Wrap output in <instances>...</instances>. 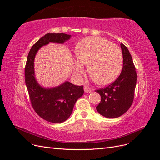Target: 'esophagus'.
I'll list each match as a JSON object with an SVG mask.
<instances>
[{"label":"esophagus","instance_id":"esophagus-1","mask_svg":"<svg viewBox=\"0 0 160 160\" xmlns=\"http://www.w3.org/2000/svg\"><path fill=\"white\" fill-rule=\"evenodd\" d=\"M84 91L85 92V93H92V89H90V88H89L88 87H86V86H85L84 87Z\"/></svg>","mask_w":160,"mask_h":160}]
</instances>
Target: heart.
<instances>
[{"instance_id":"1","label":"heart","mask_w":160,"mask_h":160,"mask_svg":"<svg viewBox=\"0 0 160 160\" xmlns=\"http://www.w3.org/2000/svg\"><path fill=\"white\" fill-rule=\"evenodd\" d=\"M76 53L73 69L79 78L84 72L85 65L92 79L99 85H106L117 78L122 69V50L105 38L96 37L83 38L77 45Z\"/></svg>"}]
</instances>
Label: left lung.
Masks as SVG:
<instances>
[{"label":"left lung","mask_w":160,"mask_h":160,"mask_svg":"<svg viewBox=\"0 0 160 160\" xmlns=\"http://www.w3.org/2000/svg\"><path fill=\"white\" fill-rule=\"evenodd\" d=\"M120 45L123 59L122 72L113 83L95 91L101 98L97 111L107 118H119L126 112L133 103L136 86L137 74L132 55L123 44Z\"/></svg>","instance_id":"1"}]
</instances>
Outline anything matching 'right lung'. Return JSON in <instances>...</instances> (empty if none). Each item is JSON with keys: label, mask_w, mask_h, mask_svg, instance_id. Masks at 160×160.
I'll use <instances>...</instances> for the list:
<instances>
[{"label": "right lung", "mask_w": 160, "mask_h": 160, "mask_svg": "<svg viewBox=\"0 0 160 160\" xmlns=\"http://www.w3.org/2000/svg\"><path fill=\"white\" fill-rule=\"evenodd\" d=\"M71 37L65 33H47L33 45L27 57L25 83L32 106L41 118L51 123H62L69 118L77 100L83 95V86L66 81L54 88H44L36 79L34 61L42 47L50 42L63 44Z\"/></svg>", "instance_id": "right-lung-1"}]
</instances>
